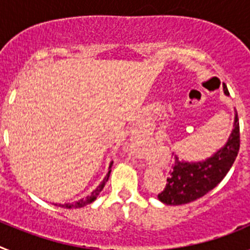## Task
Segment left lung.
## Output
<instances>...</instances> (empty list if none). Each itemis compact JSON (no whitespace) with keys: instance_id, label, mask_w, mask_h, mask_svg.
Segmentation results:
<instances>
[{"instance_id":"1","label":"left lung","mask_w":250,"mask_h":250,"mask_svg":"<svg viewBox=\"0 0 250 250\" xmlns=\"http://www.w3.org/2000/svg\"><path fill=\"white\" fill-rule=\"evenodd\" d=\"M225 95H229L227 85ZM237 112V111H235ZM240 146V132L238 114L234 118V129L228 143L211 158L199 163H188L176 156L170 178L167 179L164 190L158 194L160 202L167 205H182L199 199L222 182L237 158Z\"/></svg>"}]
</instances>
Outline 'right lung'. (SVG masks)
Listing matches in <instances>:
<instances>
[{"instance_id": "obj_1", "label": "right lung", "mask_w": 250, "mask_h": 250, "mask_svg": "<svg viewBox=\"0 0 250 250\" xmlns=\"http://www.w3.org/2000/svg\"><path fill=\"white\" fill-rule=\"evenodd\" d=\"M110 167H111V165H110ZM110 173H111V170H109V173H107V175L105 176V179H104V180H103V183H101V184L99 185V187L96 188V189H95L94 191H92L91 195L86 196L85 199H81V200H79V202L67 203V204H59V207L67 208V209H72V208L85 207V205H87V204H90V203H92L95 199H96V198H98V195L101 193V190H103V189H104V187H105V183L107 182V179H109V176H110Z\"/></svg>"}]
</instances>
